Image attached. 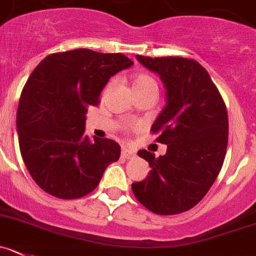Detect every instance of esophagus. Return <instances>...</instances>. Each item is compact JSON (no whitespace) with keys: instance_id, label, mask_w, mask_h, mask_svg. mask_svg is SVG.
Listing matches in <instances>:
<instances>
[{"instance_id":"esophagus-1","label":"esophagus","mask_w":256,"mask_h":256,"mask_svg":"<svg viewBox=\"0 0 256 256\" xmlns=\"http://www.w3.org/2000/svg\"><path fill=\"white\" fill-rule=\"evenodd\" d=\"M135 155H136V152H134V150L128 149V148H125V146L121 149V156L125 158V159H131V158H134Z\"/></svg>"}]
</instances>
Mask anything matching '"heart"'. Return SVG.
I'll use <instances>...</instances> for the list:
<instances>
[{"label": "heart", "mask_w": 256, "mask_h": 256, "mask_svg": "<svg viewBox=\"0 0 256 256\" xmlns=\"http://www.w3.org/2000/svg\"><path fill=\"white\" fill-rule=\"evenodd\" d=\"M145 87H156V82L152 76L146 73L136 74L132 80V88H145Z\"/></svg>", "instance_id": "1"}]
</instances>
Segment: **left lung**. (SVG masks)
<instances>
[{"label":"left lung","instance_id":"8db88e82","mask_svg":"<svg viewBox=\"0 0 256 256\" xmlns=\"http://www.w3.org/2000/svg\"><path fill=\"white\" fill-rule=\"evenodd\" d=\"M146 69L159 74L166 88V106L150 131L166 152L149 162V176L131 188L140 204L158 214L188 211L206 196L224 164L228 120L225 102L208 72L193 59L136 56Z\"/></svg>","mask_w":256,"mask_h":256}]
</instances>
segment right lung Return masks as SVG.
<instances>
[{
    "label": "right lung",
    "instance_id": "1",
    "mask_svg": "<svg viewBox=\"0 0 256 256\" xmlns=\"http://www.w3.org/2000/svg\"><path fill=\"white\" fill-rule=\"evenodd\" d=\"M132 64L120 52L74 49L50 54L30 74L16 128L24 163L42 190L62 200L80 198L118 160L116 142L86 135V114L100 104L110 78Z\"/></svg>",
    "mask_w": 256,
    "mask_h": 256
}]
</instances>
